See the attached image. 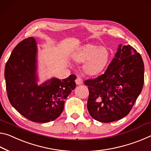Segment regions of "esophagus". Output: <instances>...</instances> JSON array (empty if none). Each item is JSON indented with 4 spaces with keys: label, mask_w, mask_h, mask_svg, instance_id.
I'll return each instance as SVG.
<instances>
[{
    "label": "esophagus",
    "mask_w": 151,
    "mask_h": 151,
    "mask_svg": "<svg viewBox=\"0 0 151 151\" xmlns=\"http://www.w3.org/2000/svg\"><path fill=\"white\" fill-rule=\"evenodd\" d=\"M76 84H77V85L82 84V83H83L82 78L79 77V76H78V77H77V78H76Z\"/></svg>",
    "instance_id": "esophagus-1"
}]
</instances>
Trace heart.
Here are the masks:
<instances>
[{
    "label": "heart",
    "mask_w": 151,
    "mask_h": 151,
    "mask_svg": "<svg viewBox=\"0 0 151 151\" xmlns=\"http://www.w3.org/2000/svg\"><path fill=\"white\" fill-rule=\"evenodd\" d=\"M78 62H84L83 70L89 75H96L102 71L111 59V52L107 47L88 44L79 49L75 55Z\"/></svg>",
    "instance_id": "obj_1"
}]
</instances>
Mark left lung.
Wrapping results in <instances>:
<instances>
[{"label":"left lung","instance_id":"obj_1","mask_svg":"<svg viewBox=\"0 0 151 151\" xmlns=\"http://www.w3.org/2000/svg\"><path fill=\"white\" fill-rule=\"evenodd\" d=\"M144 70L140 54L129 45H120L104 73L85 81L91 116L108 123L128 115L142 91Z\"/></svg>","mask_w":151,"mask_h":151}]
</instances>
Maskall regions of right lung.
Returning <instances> with one entry per match:
<instances>
[{
    "instance_id": "1",
    "label": "right lung",
    "mask_w": 151,
    "mask_h": 151,
    "mask_svg": "<svg viewBox=\"0 0 151 151\" xmlns=\"http://www.w3.org/2000/svg\"><path fill=\"white\" fill-rule=\"evenodd\" d=\"M37 44L33 37L20 42L4 70L7 96L17 112L29 120L45 123L58 118L67 97L76 88L75 75L37 83Z\"/></svg>"
}]
</instances>
